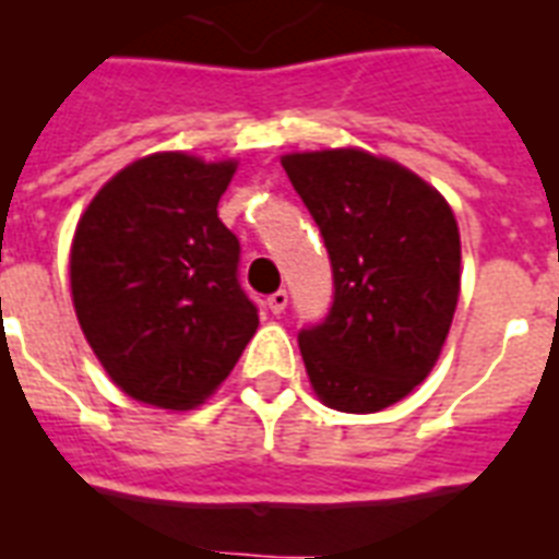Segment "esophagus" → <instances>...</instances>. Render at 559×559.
<instances>
[{
    "mask_svg": "<svg viewBox=\"0 0 559 559\" xmlns=\"http://www.w3.org/2000/svg\"><path fill=\"white\" fill-rule=\"evenodd\" d=\"M285 306H288V292H283V288L267 297V309L274 311V314H283Z\"/></svg>",
    "mask_w": 559,
    "mask_h": 559,
    "instance_id": "esophagus-1",
    "label": "esophagus"
}]
</instances>
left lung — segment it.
Returning a JSON list of instances; mask_svg holds the SVG:
<instances>
[{
    "mask_svg": "<svg viewBox=\"0 0 559 559\" xmlns=\"http://www.w3.org/2000/svg\"><path fill=\"white\" fill-rule=\"evenodd\" d=\"M283 168L318 224L332 306L300 329L311 388L329 408L373 414L435 367L461 292L449 203L414 171L365 151L288 154Z\"/></svg>",
    "mask_w": 559,
    "mask_h": 559,
    "instance_id": "left-lung-1",
    "label": "left lung"
}]
</instances>
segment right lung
Masks as SVG:
<instances>
[{
  "label": "right lung",
  "mask_w": 559,
  "mask_h": 559,
  "mask_svg": "<svg viewBox=\"0 0 559 559\" xmlns=\"http://www.w3.org/2000/svg\"><path fill=\"white\" fill-rule=\"evenodd\" d=\"M236 163L136 159L78 221L69 280L78 323L128 396L186 411L239 361L259 326L241 245L218 218Z\"/></svg>",
  "instance_id": "add662e5"
}]
</instances>
